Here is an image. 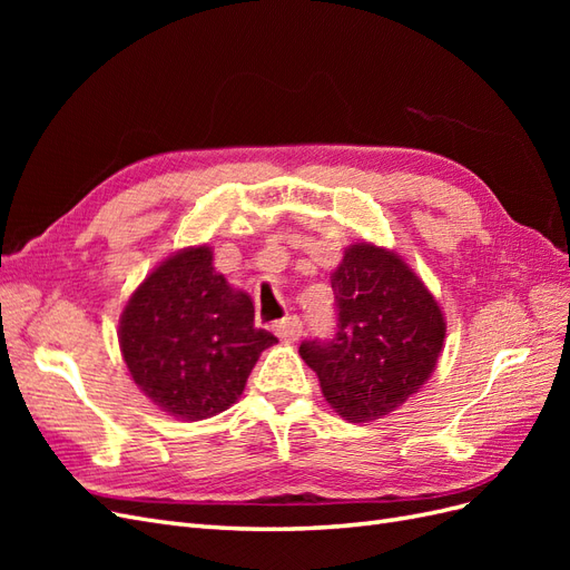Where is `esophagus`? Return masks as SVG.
<instances>
[{"instance_id": "1", "label": "esophagus", "mask_w": 570, "mask_h": 570, "mask_svg": "<svg viewBox=\"0 0 570 570\" xmlns=\"http://www.w3.org/2000/svg\"><path fill=\"white\" fill-rule=\"evenodd\" d=\"M273 331H275V335H278L281 340L295 342L302 335V321L297 316H285L283 321H278V323L273 325Z\"/></svg>"}]
</instances>
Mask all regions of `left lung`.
<instances>
[{"label":"left lung","mask_w":570,"mask_h":570,"mask_svg":"<svg viewBox=\"0 0 570 570\" xmlns=\"http://www.w3.org/2000/svg\"><path fill=\"white\" fill-rule=\"evenodd\" d=\"M331 285L337 333L302 342L299 354L342 419L377 421L433 375L446 333L442 308L402 256L371 243L344 249Z\"/></svg>","instance_id":"8db88e82"}]
</instances>
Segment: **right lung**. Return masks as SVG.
<instances>
[{"mask_svg":"<svg viewBox=\"0 0 570 570\" xmlns=\"http://www.w3.org/2000/svg\"><path fill=\"white\" fill-rule=\"evenodd\" d=\"M135 385L168 416L204 421L243 394L275 340L254 325V304L214 268L209 245L168 256L132 292L118 325Z\"/></svg>","mask_w":570,"mask_h":570,"instance_id":"obj_1","label":"right lung"}]
</instances>
